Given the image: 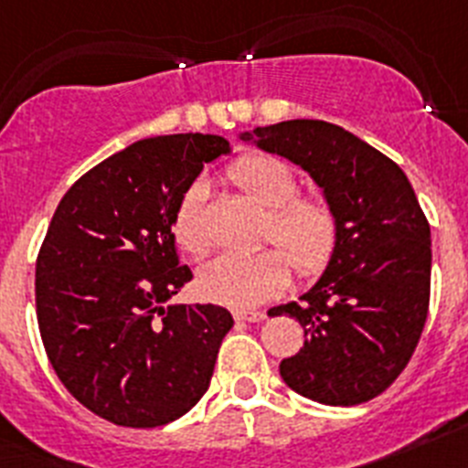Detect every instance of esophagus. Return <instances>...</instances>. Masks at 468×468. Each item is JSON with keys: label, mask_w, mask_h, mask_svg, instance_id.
<instances>
[{"label": "esophagus", "mask_w": 468, "mask_h": 468, "mask_svg": "<svg viewBox=\"0 0 468 468\" xmlns=\"http://www.w3.org/2000/svg\"><path fill=\"white\" fill-rule=\"evenodd\" d=\"M234 318L237 321H246V324H260L267 318L264 312H255V309H234Z\"/></svg>", "instance_id": "esophagus-1"}]
</instances>
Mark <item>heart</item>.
<instances>
[{
    "label": "heart",
    "instance_id": "heart-1",
    "mask_svg": "<svg viewBox=\"0 0 468 468\" xmlns=\"http://www.w3.org/2000/svg\"><path fill=\"white\" fill-rule=\"evenodd\" d=\"M229 180L267 213L264 241L282 248L302 276L325 270L340 241V215L328 198L297 194V176L279 156L248 152L227 171ZM208 185L194 180L183 192L173 213V234L189 255H204L210 248L206 220ZM280 250V251H281ZM278 248L253 255L222 253L198 271V292L215 304L234 309L258 307L281 295L291 283V265Z\"/></svg>",
    "mask_w": 468,
    "mask_h": 468
}]
</instances>
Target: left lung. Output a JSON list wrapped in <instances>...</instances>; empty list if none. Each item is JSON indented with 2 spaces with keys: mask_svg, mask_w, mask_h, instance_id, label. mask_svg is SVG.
Returning a JSON list of instances; mask_svg holds the SVG:
<instances>
[{
  "mask_svg": "<svg viewBox=\"0 0 468 468\" xmlns=\"http://www.w3.org/2000/svg\"><path fill=\"white\" fill-rule=\"evenodd\" d=\"M312 176L340 215V241L300 302L270 309L304 328L281 378L304 399L358 405L403 373L427 324L431 229L399 164L345 128L292 119L241 133Z\"/></svg>",
  "mask_w": 468,
  "mask_h": 468,
  "instance_id": "1",
  "label": "left lung"
}]
</instances>
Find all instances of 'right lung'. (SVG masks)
I'll return each instance as SVG.
<instances>
[{"label":"right lung","instance_id":"obj_1","mask_svg":"<svg viewBox=\"0 0 468 468\" xmlns=\"http://www.w3.org/2000/svg\"><path fill=\"white\" fill-rule=\"evenodd\" d=\"M220 135L138 140L77 180L37 255V321L58 379L93 415L154 429L206 394L234 325L215 304H168L192 271L173 213Z\"/></svg>","mask_w":468,"mask_h":468}]
</instances>
